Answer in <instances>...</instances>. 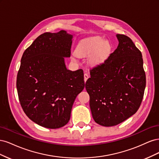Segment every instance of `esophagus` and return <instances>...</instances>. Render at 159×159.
<instances>
[{
	"label": "esophagus",
	"mask_w": 159,
	"mask_h": 159,
	"mask_svg": "<svg viewBox=\"0 0 159 159\" xmlns=\"http://www.w3.org/2000/svg\"><path fill=\"white\" fill-rule=\"evenodd\" d=\"M88 78H89V75H88V74L85 73V74H84V81H85V82L86 81L88 80Z\"/></svg>",
	"instance_id": "obj_1"
}]
</instances>
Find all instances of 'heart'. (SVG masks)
Listing matches in <instances>:
<instances>
[{"mask_svg": "<svg viewBox=\"0 0 159 159\" xmlns=\"http://www.w3.org/2000/svg\"><path fill=\"white\" fill-rule=\"evenodd\" d=\"M111 46L102 37L92 36L81 40L76 48V54L80 57H89V63L98 66L107 60L110 54Z\"/></svg>", "mask_w": 159, "mask_h": 159, "instance_id": "heart-1", "label": "heart"}]
</instances>
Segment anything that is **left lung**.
I'll return each instance as SVG.
<instances>
[{"label":"left lung","instance_id":"1","mask_svg":"<svg viewBox=\"0 0 159 159\" xmlns=\"http://www.w3.org/2000/svg\"><path fill=\"white\" fill-rule=\"evenodd\" d=\"M116 37L117 49L91 70L85 83L92 117L104 127L117 125L135 113L146 86L141 52L128 36Z\"/></svg>","mask_w":159,"mask_h":159}]
</instances>
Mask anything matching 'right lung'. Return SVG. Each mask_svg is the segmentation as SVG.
I'll use <instances>...</instances> for the list:
<instances>
[{"label":"right lung","instance_id":"add662e5","mask_svg":"<svg viewBox=\"0 0 159 159\" xmlns=\"http://www.w3.org/2000/svg\"><path fill=\"white\" fill-rule=\"evenodd\" d=\"M73 35L61 30L38 36L25 51L16 88L28 117L39 125L58 129L68 123L74 101L85 87L82 70L67 69Z\"/></svg>","mask_w":159,"mask_h":159}]
</instances>
